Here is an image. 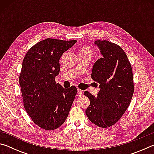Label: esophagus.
Listing matches in <instances>:
<instances>
[{"instance_id": "1", "label": "esophagus", "mask_w": 154, "mask_h": 154, "mask_svg": "<svg viewBox=\"0 0 154 154\" xmlns=\"http://www.w3.org/2000/svg\"><path fill=\"white\" fill-rule=\"evenodd\" d=\"M77 92H78V94H79V95H83V91L82 90H80V89H78L77 90Z\"/></svg>"}]
</instances>
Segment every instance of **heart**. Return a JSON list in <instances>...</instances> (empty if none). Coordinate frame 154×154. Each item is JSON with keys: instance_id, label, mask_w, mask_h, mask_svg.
Listing matches in <instances>:
<instances>
[{"instance_id": "b5f03b06", "label": "heart", "mask_w": 154, "mask_h": 154, "mask_svg": "<svg viewBox=\"0 0 154 154\" xmlns=\"http://www.w3.org/2000/svg\"><path fill=\"white\" fill-rule=\"evenodd\" d=\"M82 51H88V52H90V53H92V49H91L90 48H88V47H84V48H83Z\"/></svg>"}]
</instances>
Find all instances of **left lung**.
<instances>
[{
    "mask_svg": "<svg viewBox=\"0 0 154 154\" xmlns=\"http://www.w3.org/2000/svg\"><path fill=\"white\" fill-rule=\"evenodd\" d=\"M94 44L103 57L94 64L91 77L100 90L97 96L84 92L90 101L85 114L96 126L107 128L116 124L128 107L134 93L133 75L121 47L108 41L97 40Z\"/></svg>",
    "mask_w": 154,
    "mask_h": 154,
    "instance_id": "left-lung-1",
    "label": "left lung"
}]
</instances>
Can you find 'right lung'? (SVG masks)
Returning a JSON list of instances; mask_svg holds the SVG:
<instances>
[{
	"instance_id": "obj_1",
	"label": "right lung",
	"mask_w": 154,
	"mask_h": 154,
	"mask_svg": "<svg viewBox=\"0 0 154 154\" xmlns=\"http://www.w3.org/2000/svg\"><path fill=\"white\" fill-rule=\"evenodd\" d=\"M76 42L46 38L32 46L23 60L20 85L24 108L43 129L55 130L63 124L73 103L76 87L66 89L55 79L60 58Z\"/></svg>"
}]
</instances>
